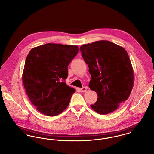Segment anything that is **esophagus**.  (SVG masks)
<instances>
[{"label":"esophagus","instance_id":"esophagus-1","mask_svg":"<svg viewBox=\"0 0 154 154\" xmlns=\"http://www.w3.org/2000/svg\"><path fill=\"white\" fill-rule=\"evenodd\" d=\"M87 87H82V88H80V90L81 92H85L87 91Z\"/></svg>","mask_w":154,"mask_h":154}]
</instances>
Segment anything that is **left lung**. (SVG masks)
<instances>
[{
    "label": "left lung",
    "instance_id": "8db88e82",
    "mask_svg": "<svg viewBox=\"0 0 154 154\" xmlns=\"http://www.w3.org/2000/svg\"><path fill=\"white\" fill-rule=\"evenodd\" d=\"M80 50L91 74L89 87L97 94L91 107L100 114L113 112L128 99L133 87V70L127 52L107 40L84 44Z\"/></svg>",
    "mask_w": 154,
    "mask_h": 154
}]
</instances>
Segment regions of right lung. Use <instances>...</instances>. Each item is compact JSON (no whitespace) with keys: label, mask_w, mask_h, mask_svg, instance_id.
Returning <instances> with one entry per match:
<instances>
[{"label":"right lung","mask_w":154,"mask_h":154,"mask_svg":"<svg viewBox=\"0 0 154 154\" xmlns=\"http://www.w3.org/2000/svg\"><path fill=\"white\" fill-rule=\"evenodd\" d=\"M77 45L47 43L33 48L28 54L22 82L32 104L43 114L54 117L68 106L75 90L65 81L67 66L77 55Z\"/></svg>","instance_id":"right-lung-1"}]
</instances>
